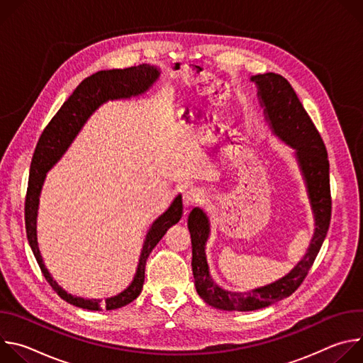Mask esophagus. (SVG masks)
Segmentation results:
<instances>
[{
    "instance_id": "obj_1",
    "label": "esophagus",
    "mask_w": 363,
    "mask_h": 363,
    "mask_svg": "<svg viewBox=\"0 0 363 363\" xmlns=\"http://www.w3.org/2000/svg\"><path fill=\"white\" fill-rule=\"evenodd\" d=\"M203 192L201 191V189H198V188H189V189H186L185 192H184V196H182V199H184V205L185 206H191V205H195V203H198V202H201L202 199H203Z\"/></svg>"
}]
</instances>
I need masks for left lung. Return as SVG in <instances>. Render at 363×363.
<instances>
[{"mask_svg":"<svg viewBox=\"0 0 363 363\" xmlns=\"http://www.w3.org/2000/svg\"><path fill=\"white\" fill-rule=\"evenodd\" d=\"M250 80L257 86L258 101L264 109V118L270 129L296 152V160L315 217V233L306 254L289 274L272 284L250 291H228L213 280L206 263L205 244L210 235V220L203 210L198 206L194 208L188 216V230L192 244L191 266L195 289L205 303L227 312H251L293 294L316 260V255L326 238L332 216L326 146L294 89L283 76L276 73L251 76Z\"/></svg>","mask_w":363,"mask_h":363,"instance_id":"1","label":"left lung"}]
</instances>
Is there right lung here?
Returning <instances> with one entry per match:
<instances>
[{"instance_id":"obj_1","label":"right lung","mask_w":363,"mask_h":363,"mask_svg":"<svg viewBox=\"0 0 363 363\" xmlns=\"http://www.w3.org/2000/svg\"><path fill=\"white\" fill-rule=\"evenodd\" d=\"M161 70L155 66L139 65L128 69L101 70L90 77H86L73 91V94L63 103L60 111L50 121L43 130L38 143L35 146L33 161L30 167L28 188L26 196L24 217L26 231L28 244L34 252L35 260L41 269L48 284L67 303L86 308V310H115L133 301L142 291L145 281V266L150 251L155 248L161 238L165 235L169 227L177 224L182 217V196H175L169 208L157 220L153 221L146 233L142 252L139 257V264L132 283L118 296L109 297L105 301L100 298H83L69 294L63 290L56 280H53L48 270L45 269L37 242V213L41 188L45 179V174L57 164L63 157L67 147L72 145L83 125L91 116V113L108 100L129 99L139 96L149 90V87L160 79Z\"/></svg>"}]
</instances>
